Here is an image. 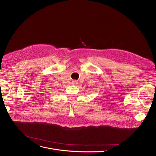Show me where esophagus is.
I'll return each mask as SVG.
<instances>
[{
    "mask_svg": "<svg viewBox=\"0 0 156 156\" xmlns=\"http://www.w3.org/2000/svg\"><path fill=\"white\" fill-rule=\"evenodd\" d=\"M73 83H74V84H76V82H74Z\"/></svg>",
    "mask_w": 156,
    "mask_h": 156,
    "instance_id": "esophagus-1",
    "label": "esophagus"
}]
</instances>
